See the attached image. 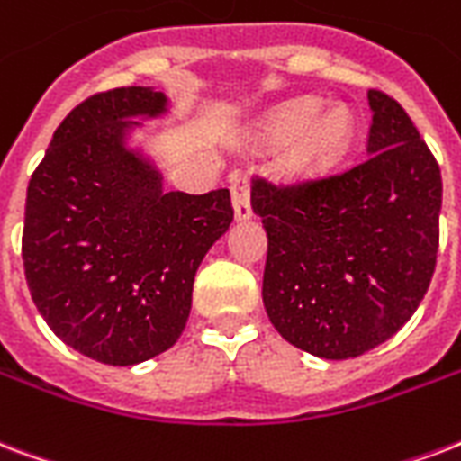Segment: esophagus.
Wrapping results in <instances>:
<instances>
[{"mask_svg": "<svg viewBox=\"0 0 461 461\" xmlns=\"http://www.w3.org/2000/svg\"><path fill=\"white\" fill-rule=\"evenodd\" d=\"M231 205H234V217L237 220H249L251 217V181L241 171L231 176Z\"/></svg>", "mask_w": 461, "mask_h": 461, "instance_id": "obj_1", "label": "esophagus"}]
</instances>
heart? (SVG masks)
Instances as JSON below:
<instances>
[{"label":"heart","mask_w":461,"mask_h":461,"mask_svg":"<svg viewBox=\"0 0 461 461\" xmlns=\"http://www.w3.org/2000/svg\"><path fill=\"white\" fill-rule=\"evenodd\" d=\"M319 98H297L277 105L256 125L261 147L287 145L280 159V174L293 181L309 178L343 159L353 142L356 122L346 105L321 108Z\"/></svg>","instance_id":"b5f03b06"}]
</instances>
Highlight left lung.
Wrapping results in <instances>:
<instances>
[{"label":"left lung","instance_id":"left-lung-1","mask_svg":"<svg viewBox=\"0 0 461 461\" xmlns=\"http://www.w3.org/2000/svg\"><path fill=\"white\" fill-rule=\"evenodd\" d=\"M367 101V159L321 181L251 188L268 234L270 324L324 360L392 339L426 297L438 258L440 167L394 98L370 89Z\"/></svg>","mask_w":461,"mask_h":461}]
</instances>
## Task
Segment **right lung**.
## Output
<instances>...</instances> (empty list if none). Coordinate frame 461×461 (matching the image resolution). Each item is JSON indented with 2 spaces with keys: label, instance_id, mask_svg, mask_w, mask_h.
Segmentation results:
<instances>
[{
  "label": "right lung",
  "instance_id": "1",
  "mask_svg": "<svg viewBox=\"0 0 461 461\" xmlns=\"http://www.w3.org/2000/svg\"><path fill=\"white\" fill-rule=\"evenodd\" d=\"M168 113L152 86L82 101L31 176L21 256L35 307L59 340L105 365L159 356L184 333L193 280L234 220L230 191H164L128 145Z\"/></svg>",
  "mask_w": 461,
  "mask_h": 461
}]
</instances>
